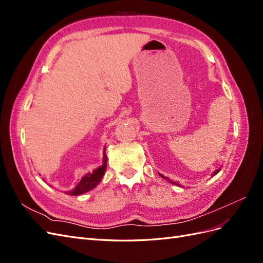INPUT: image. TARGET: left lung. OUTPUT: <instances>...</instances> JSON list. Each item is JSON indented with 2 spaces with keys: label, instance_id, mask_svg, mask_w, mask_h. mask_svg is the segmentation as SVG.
Segmentation results:
<instances>
[{
  "label": "left lung",
  "instance_id": "obj_1",
  "mask_svg": "<svg viewBox=\"0 0 263 263\" xmlns=\"http://www.w3.org/2000/svg\"><path fill=\"white\" fill-rule=\"evenodd\" d=\"M219 171H220V168H219V169H217V170H215V171H214V172L212 173V176H213V177H214V176H216V174H217V173H218ZM160 177H161V178H163V179H165V180H168V181H169L170 183H172V184H176V185H179V183H176V182H172V181H171V180H170L169 178H165V177H163V176H162V174H160ZM179 186H180V185H179Z\"/></svg>",
  "mask_w": 263,
  "mask_h": 263
}]
</instances>
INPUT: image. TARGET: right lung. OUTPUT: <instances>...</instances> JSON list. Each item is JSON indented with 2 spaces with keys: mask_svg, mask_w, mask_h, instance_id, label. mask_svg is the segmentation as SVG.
<instances>
[{
  "mask_svg": "<svg viewBox=\"0 0 263 263\" xmlns=\"http://www.w3.org/2000/svg\"><path fill=\"white\" fill-rule=\"evenodd\" d=\"M106 161H107V157L105 154V148L104 151H103V163L100 165L98 169L93 170L91 173L85 174L84 177L81 178V180L77 183V185L74 189H72L67 194L69 195H81L83 193L89 192L92 189L97 186L100 181L102 180L103 176H104V172L106 170Z\"/></svg>",
  "mask_w": 263,
  "mask_h": 263,
  "instance_id": "obj_1",
  "label": "right lung"
}]
</instances>
